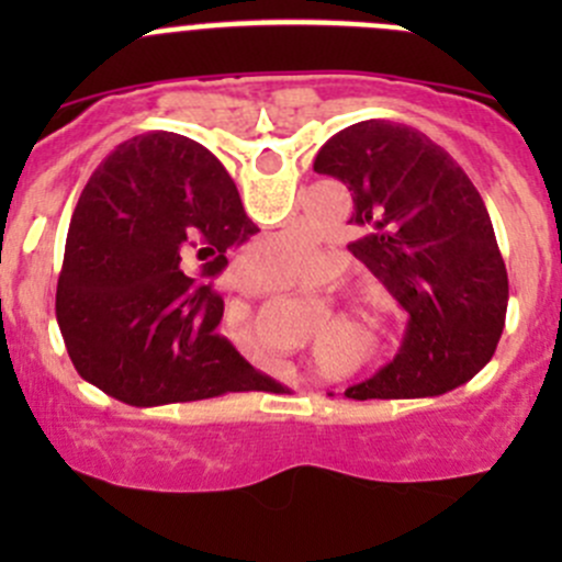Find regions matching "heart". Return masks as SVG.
Listing matches in <instances>:
<instances>
[{"label":"heart","instance_id":"heart-1","mask_svg":"<svg viewBox=\"0 0 562 562\" xmlns=\"http://www.w3.org/2000/svg\"><path fill=\"white\" fill-rule=\"evenodd\" d=\"M315 236L307 228H285L269 239L255 241L241 255V274L255 285H282L307 269L315 252ZM353 313L375 328H389L391 302L375 291H361L353 296Z\"/></svg>","mask_w":562,"mask_h":562}]
</instances>
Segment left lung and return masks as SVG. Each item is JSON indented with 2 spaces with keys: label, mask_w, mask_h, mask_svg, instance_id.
Segmentation results:
<instances>
[{
  "label": "left lung",
  "mask_w": 562,
  "mask_h": 562,
  "mask_svg": "<svg viewBox=\"0 0 562 562\" xmlns=\"http://www.w3.org/2000/svg\"><path fill=\"white\" fill-rule=\"evenodd\" d=\"M315 171L353 195L350 252L411 315L400 353L350 400H418L468 383L506 326L508 274L479 190L443 146L407 124L370 119L339 130Z\"/></svg>",
  "instance_id": "8db88e82"
}]
</instances>
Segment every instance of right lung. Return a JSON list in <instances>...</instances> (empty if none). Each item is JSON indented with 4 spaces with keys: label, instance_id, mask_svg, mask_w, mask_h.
<instances>
[{
    "label": "right lung",
    "instance_id": "obj_1",
    "mask_svg": "<svg viewBox=\"0 0 562 562\" xmlns=\"http://www.w3.org/2000/svg\"><path fill=\"white\" fill-rule=\"evenodd\" d=\"M255 231L201 144L166 130L119 144L78 198L56 285L78 375L135 407L274 383L220 337L225 304L206 282Z\"/></svg>",
    "mask_w": 562,
    "mask_h": 562
}]
</instances>
